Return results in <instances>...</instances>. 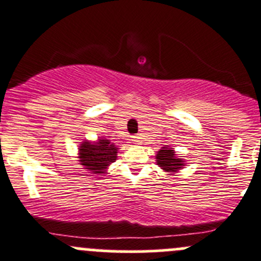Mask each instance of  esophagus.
<instances>
[{"mask_svg":"<svg viewBox=\"0 0 261 261\" xmlns=\"http://www.w3.org/2000/svg\"><path fill=\"white\" fill-rule=\"evenodd\" d=\"M133 138H134V141H135L136 144L141 143V136L140 135H135V136H133Z\"/></svg>","mask_w":261,"mask_h":261,"instance_id":"1","label":"esophagus"}]
</instances>
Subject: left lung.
<instances>
[{
  "instance_id": "left-lung-1",
  "label": "left lung",
  "mask_w": 261,
  "mask_h": 261,
  "mask_svg": "<svg viewBox=\"0 0 261 261\" xmlns=\"http://www.w3.org/2000/svg\"><path fill=\"white\" fill-rule=\"evenodd\" d=\"M155 159L156 164H158L164 172H169V173H174V172L184 168L185 166L184 159L178 158V156L176 155V153H174L173 148H169V146H163V148L156 153Z\"/></svg>"
}]
</instances>
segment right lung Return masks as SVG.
Wrapping results in <instances>:
<instances>
[{
    "label": "right lung",
    "mask_w": 261,
    "mask_h": 261,
    "mask_svg": "<svg viewBox=\"0 0 261 261\" xmlns=\"http://www.w3.org/2000/svg\"><path fill=\"white\" fill-rule=\"evenodd\" d=\"M118 148L107 139L98 141H83L79 145V162L89 173L102 174L111 163L117 159Z\"/></svg>",
    "instance_id": "add662e5"
}]
</instances>
